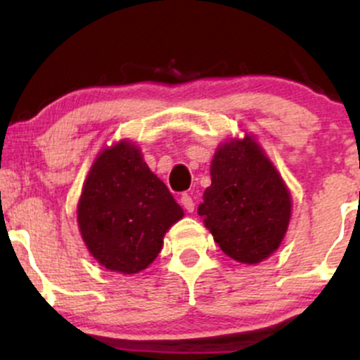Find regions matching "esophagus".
I'll use <instances>...</instances> for the list:
<instances>
[{
    "instance_id": "esophagus-1",
    "label": "esophagus",
    "mask_w": 360,
    "mask_h": 360,
    "mask_svg": "<svg viewBox=\"0 0 360 360\" xmlns=\"http://www.w3.org/2000/svg\"><path fill=\"white\" fill-rule=\"evenodd\" d=\"M181 205H183V208L188 213L194 212V201H193V198L189 196V194H183V196H181Z\"/></svg>"
}]
</instances>
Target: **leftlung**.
Masks as SVG:
<instances>
[{"mask_svg":"<svg viewBox=\"0 0 360 360\" xmlns=\"http://www.w3.org/2000/svg\"><path fill=\"white\" fill-rule=\"evenodd\" d=\"M212 186L198 214L229 257L259 264L278 250L291 218V194L254 139L221 143L212 160Z\"/></svg>","mask_w":360,"mask_h":360,"instance_id":"obj_1","label":"left lung"}]
</instances>
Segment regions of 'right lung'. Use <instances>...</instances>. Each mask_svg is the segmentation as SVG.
I'll use <instances>...</instances> for the list:
<instances>
[{
    "label": "right lung",
    "mask_w": 360,
    "mask_h": 360,
    "mask_svg": "<svg viewBox=\"0 0 360 360\" xmlns=\"http://www.w3.org/2000/svg\"><path fill=\"white\" fill-rule=\"evenodd\" d=\"M183 217L167 186L128 140L96 157L77 203V223L91 255L122 274L147 269L162 249L164 235Z\"/></svg>",
    "instance_id": "1"
}]
</instances>
